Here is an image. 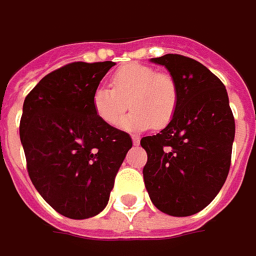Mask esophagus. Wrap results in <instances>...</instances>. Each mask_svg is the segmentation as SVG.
I'll use <instances>...</instances> for the list:
<instances>
[{"mask_svg": "<svg viewBox=\"0 0 256 256\" xmlns=\"http://www.w3.org/2000/svg\"><path fill=\"white\" fill-rule=\"evenodd\" d=\"M131 138H132V144H134V146H138V144H140V136H138V135H132Z\"/></svg>", "mask_w": 256, "mask_h": 256, "instance_id": "1", "label": "esophagus"}]
</instances>
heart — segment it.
I'll use <instances>...</instances> for the list:
<instances>
[{"mask_svg":"<svg viewBox=\"0 0 256 256\" xmlns=\"http://www.w3.org/2000/svg\"><path fill=\"white\" fill-rule=\"evenodd\" d=\"M110 89L98 88L92 96L96 116L110 126L116 125L125 110L132 108L121 122L126 130H161L174 118L178 106V84L167 72L130 63L112 73Z\"/></svg>","mask_w":256,"mask_h":256,"instance_id":"1","label":"heart"}]
</instances>
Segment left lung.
Returning <instances> with one entry per match:
<instances>
[{"label": "left lung", "instance_id": "left-lung-1", "mask_svg": "<svg viewBox=\"0 0 256 256\" xmlns=\"http://www.w3.org/2000/svg\"><path fill=\"white\" fill-rule=\"evenodd\" d=\"M178 84V106L160 134L144 136V183L151 202L170 216L204 209L220 192L230 168L235 118L220 79L182 54L152 58Z\"/></svg>", "mask_w": 256, "mask_h": 256}]
</instances>
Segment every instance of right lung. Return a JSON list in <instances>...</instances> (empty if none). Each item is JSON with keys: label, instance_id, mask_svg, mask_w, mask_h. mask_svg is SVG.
I'll return each mask as SVG.
<instances>
[{"label": "right lung", "instance_id": "1", "mask_svg": "<svg viewBox=\"0 0 256 256\" xmlns=\"http://www.w3.org/2000/svg\"><path fill=\"white\" fill-rule=\"evenodd\" d=\"M114 62H74L58 68L26 96L20 121L32 183L70 219L105 209L131 136L102 122L92 96Z\"/></svg>", "mask_w": 256, "mask_h": 256}]
</instances>
